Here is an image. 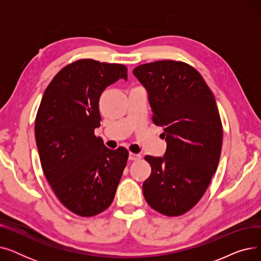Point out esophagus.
Masks as SVG:
<instances>
[{
  "label": "esophagus",
  "instance_id": "1",
  "mask_svg": "<svg viewBox=\"0 0 261 261\" xmlns=\"http://www.w3.org/2000/svg\"><path fill=\"white\" fill-rule=\"evenodd\" d=\"M141 159H142L141 154H136V153H133V152H130V154H129V160H131V161H138V160H141Z\"/></svg>",
  "mask_w": 261,
  "mask_h": 261
}]
</instances>
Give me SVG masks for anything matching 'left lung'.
<instances>
[{"mask_svg": "<svg viewBox=\"0 0 261 261\" xmlns=\"http://www.w3.org/2000/svg\"><path fill=\"white\" fill-rule=\"evenodd\" d=\"M133 74L147 88L152 121L167 142L164 158L145 156L151 166L145 200L164 216H182L201 200L220 160L223 130L215 96L183 61L142 64Z\"/></svg>", "mask_w": 261, "mask_h": 261, "instance_id": "left-lung-1", "label": "left lung"}]
</instances>
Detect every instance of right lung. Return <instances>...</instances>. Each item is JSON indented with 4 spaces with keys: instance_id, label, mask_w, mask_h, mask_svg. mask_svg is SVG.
Returning a JSON list of instances; mask_svg holds the SVG:
<instances>
[{
    "instance_id": "obj_1",
    "label": "right lung",
    "mask_w": 261,
    "mask_h": 261,
    "mask_svg": "<svg viewBox=\"0 0 261 261\" xmlns=\"http://www.w3.org/2000/svg\"><path fill=\"white\" fill-rule=\"evenodd\" d=\"M127 72L123 64L79 59L61 68L41 99L35 121L41 166L54 194L77 216L111 205L127 165L126 148L109 149L94 134L101 93Z\"/></svg>"
}]
</instances>
